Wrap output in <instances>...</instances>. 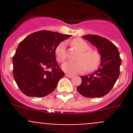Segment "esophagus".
<instances>
[{
  "label": "esophagus",
  "mask_w": 133,
  "mask_h": 133,
  "mask_svg": "<svg viewBox=\"0 0 133 133\" xmlns=\"http://www.w3.org/2000/svg\"><path fill=\"white\" fill-rule=\"evenodd\" d=\"M65 76H67V77H68V78H72L73 77V75H69V74H65Z\"/></svg>",
  "instance_id": "34e87169"
}]
</instances>
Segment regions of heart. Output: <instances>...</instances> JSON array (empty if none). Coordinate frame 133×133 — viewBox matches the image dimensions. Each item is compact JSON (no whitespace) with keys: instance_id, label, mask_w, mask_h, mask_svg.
I'll return each instance as SVG.
<instances>
[{"instance_id":"obj_1","label":"heart","mask_w":133,"mask_h":133,"mask_svg":"<svg viewBox=\"0 0 133 133\" xmlns=\"http://www.w3.org/2000/svg\"><path fill=\"white\" fill-rule=\"evenodd\" d=\"M71 44L81 51L76 62H68L62 65V69L69 74L82 73L88 69L93 71L98 68L100 62V56L97 51L90 49V45L82 38H76L72 41ZM56 59L58 62H63L66 59L65 44L62 42L55 49Z\"/></svg>"}]
</instances>
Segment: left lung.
I'll return each instance as SVG.
<instances>
[{"label":"left lung","mask_w":133,"mask_h":133,"mask_svg":"<svg viewBox=\"0 0 133 133\" xmlns=\"http://www.w3.org/2000/svg\"><path fill=\"white\" fill-rule=\"evenodd\" d=\"M83 38L96 47L102 62L93 73L81 76L82 83L77 91L87 98L102 97L109 92L118 78L122 63L120 53L116 45L104 37L88 35Z\"/></svg>","instance_id":"obj_1"}]
</instances>
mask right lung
<instances>
[{"mask_svg":"<svg viewBox=\"0 0 133 133\" xmlns=\"http://www.w3.org/2000/svg\"><path fill=\"white\" fill-rule=\"evenodd\" d=\"M70 37L42 30L29 35L20 42L13 57V75L24 95L43 97L56 89L64 73L56 60L55 49Z\"/></svg>","mask_w":133,"mask_h":133,"instance_id":"1","label":"right lung"}]
</instances>
